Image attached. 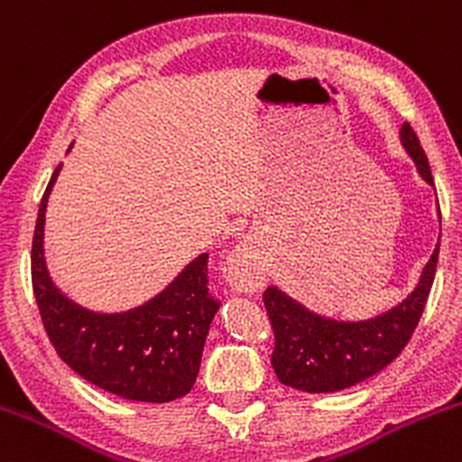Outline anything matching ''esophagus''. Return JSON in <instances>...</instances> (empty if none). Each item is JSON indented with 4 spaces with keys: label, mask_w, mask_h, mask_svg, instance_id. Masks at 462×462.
Returning <instances> with one entry per match:
<instances>
[{
    "label": "esophagus",
    "mask_w": 462,
    "mask_h": 462,
    "mask_svg": "<svg viewBox=\"0 0 462 462\" xmlns=\"http://www.w3.org/2000/svg\"><path fill=\"white\" fill-rule=\"evenodd\" d=\"M226 278L240 291H254L263 280V264L251 245H240L226 258Z\"/></svg>",
    "instance_id": "34e87169"
}]
</instances>
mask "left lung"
<instances>
[{"label":"left lung","instance_id":"obj_1","mask_svg":"<svg viewBox=\"0 0 462 462\" xmlns=\"http://www.w3.org/2000/svg\"><path fill=\"white\" fill-rule=\"evenodd\" d=\"M401 142L416 162L420 178L434 187L430 162L407 122L401 128ZM439 246L440 242L422 269L416 289L398 307L372 320H331L309 311L278 287L266 289L263 300L275 337L271 365L280 383L298 392L331 393L354 387L392 365L416 331L430 298Z\"/></svg>","mask_w":462,"mask_h":462}]
</instances>
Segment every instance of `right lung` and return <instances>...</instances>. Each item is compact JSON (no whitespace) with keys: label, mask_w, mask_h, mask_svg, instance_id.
Wrapping results in <instances>:
<instances>
[{"label":"right lung","mask_w":462,"mask_h":462,"mask_svg":"<svg viewBox=\"0 0 462 462\" xmlns=\"http://www.w3.org/2000/svg\"><path fill=\"white\" fill-rule=\"evenodd\" d=\"M61 166L37 211L32 293L57 356L95 387L126 401L169 402L191 392L220 300L208 293V254L198 255L153 300L125 313H95L64 296L44 263V216Z\"/></svg>","instance_id":"1"}]
</instances>
